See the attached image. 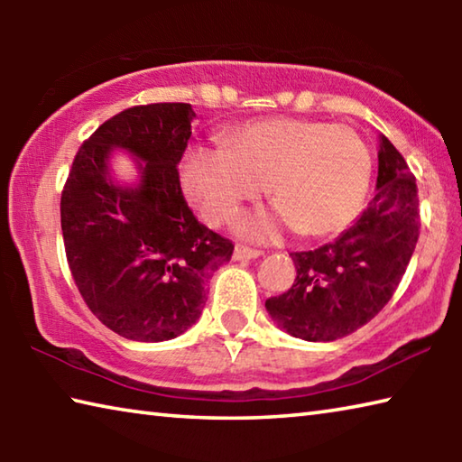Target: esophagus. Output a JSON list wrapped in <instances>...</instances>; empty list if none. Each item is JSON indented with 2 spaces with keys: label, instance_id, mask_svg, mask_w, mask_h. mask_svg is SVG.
Returning <instances> with one entry per match:
<instances>
[{
  "label": "esophagus",
  "instance_id": "obj_1",
  "mask_svg": "<svg viewBox=\"0 0 462 462\" xmlns=\"http://www.w3.org/2000/svg\"><path fill=\"white\" fill-rule=\"evenodd\" d=\"M263 250H256V248H250L246 245H236L234 248V259L236 261H248V259H256V256H261Z\"/></svg>",
  "mask_w": 462,
  "mask_h": 462
}]
</instances>
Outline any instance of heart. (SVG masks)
I'll use <instances>...</instances> for the list:
<instances>
[{"mask_svg":"<svg viewBox=\"0 0 462 462\" xmlns=\"http://www.w3.org/2000/svg\"><path fill=\"white\" fill-rule=\"evenodd\" d=\"M373 175L369 146L350 126L303 118L246 122L224 148L193 146L181 165L185 195L209 224H224L267 185L275 216L248 217L240 230L271 236L291 224L306 238L342 232L361 212Z\"/></svg>","mask_w":462,"mask_h":462,"instance_id":"obj_1","label":"heart"}]
</instances>
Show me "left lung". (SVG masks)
<instances>
[{
    "label": "left lung",
    "mask_w": 462,
    "mask_h": 462,
    "mask_svg": "<svg viewBox=\"0 0 462 462\" xmlns=\"http://www.w3.org/2000/svg\"><path fill=\"white\" fill-rule=\"evenodd\" d=\"M420 236L416 177L402 152L379 138L377 191L358 220L334 242L291 253L297 277L264 301L295 338L330 342L353 334L393 297Z\"/></svg>",
    "instance_id": "left-lung-1"
}]
</instances>
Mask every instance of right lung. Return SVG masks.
<instances>
[{
  "mask_svg": "<svg viewBox=\"0 0 462 462\" xmlns=\"http://www.w3.org/2000/svg\"><path fill=\"white\" fill-rule=\"evenodd\" d=\"M193 118L189 104L124 109L81 144L62 187L75 285L93 316L128 340L183 334L206 306L208 281L234 253L232 240L203 226L183 198L177 165ZM114 147L143 161L136 188L108 177Z\"/></svg>",
  "mask_w": 462,
  "mask_h": 462,
  "instance_id": "obj_1",
  "label": "right lung"
}]
</instances>
